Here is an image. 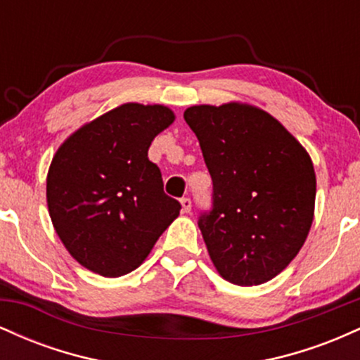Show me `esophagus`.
<instances>
[{"label": "esophagus", "instance_id": "34e87169", "mask_svg": "<svg viewBox=\"0 0 360 360\" xmlns=\"http://www.w3.org/2000/svg\"><path fill=\"white\" fill-rule=\"evenodd\" d=\"M181 206H183V213L191 212V200L189 198H181Z\"/></svg>", "mask_w": 360, "mask_h": 360}]
</instances>
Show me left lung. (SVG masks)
<instances>
[{
  "label": "left lung",
  "instance_id": "1",
  "mask_svg": "<svg viewBox=\"0 0 360 360\" xmlns=\"http://www.w3.org/2000/svg\"><path fill=\"white\" fill-rule=\"evenodd\" d=\"M184 120L213 181L212 210L198 226L214 267L238 286L267 283L296 257L311 226L316 179L308 152L249 105L191 106Z\"/></svg>",
  "mask_w": 360,
  "mask_h": 360
}]
</instances>
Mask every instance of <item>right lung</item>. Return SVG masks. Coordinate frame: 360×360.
Segmentation results:
<instances>
[{
	"label": "right lung",
	"instance_id": "1",
	"mask_svg": "<svg viewBox=\"0 0 360 360\" xmlns=\"http://www.w3.org/2000/svg\"><path fill=\"white\" fill-rule=\"evenodd\" d=\"M172 122L166 106L127 103L79 128L53 155L49 213L86 269L105 278L137 269L179 214L181 203L164 193L160 169L147 157Z\"/></svg>",
	"mask_w": 360,
	"mask_h": 360
}]
</instances>
